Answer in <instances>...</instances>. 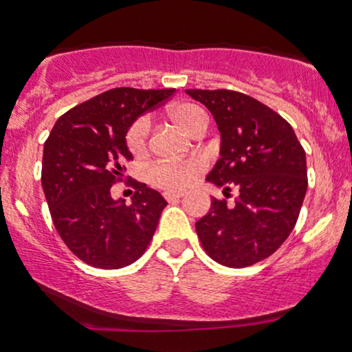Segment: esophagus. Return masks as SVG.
<instances>
[{
  "mask_svg": "<svg viewBox=\"0 0 352 352\" xmlns=\"http://www.w3.org/2000/svg\"><path fill=\"white\" fill-rule=\"evenodd\" d=\"M184 195H185L184 192H165L164 193L165 200H167V201H175V200L182 199V197H184Z\"/></svg>",
  "mask_w": 352,
  "mask_h": 352,
  "instance_id": "obj_1",
  "label": "esophagus"
}]
</instances>
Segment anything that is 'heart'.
<instances>
[{"instance_id":"obj_1","label":"heart","mask_w":352,"mask_h":352,"mask_svg":"<svg viewBox=\"0 0 352 352\" xmlns=\"http://www.w3.org/2000/svg\"><path fill=\"white\" fill-rule=\"evenodd\" d=\"M170 117L190 135L195 134L201 127L208 125V116L205 111L195 104L182 102L170 109ZM148 131H151V120L147 116L139 117L134 124L129 127L125 142L129 151L134 155H142L147 151ZM205 168V160L200 157H188V159L177 160H159L148 168V180L155 187L170 190H184L190 187Z\"/></svg>"}]
</instances>
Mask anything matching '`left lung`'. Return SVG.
I'll return each mask as SVG.
<instances>
[{
  "instance_id": "1",
  "label": "left lung",
  "mask_w": 352,
  "mask_h": 352,
  "mask_svg": "<svg viewBox=\"0 0 352 352\" xmlns=\"http://www.w3.org/2000/svg\"><path fill=\"white\" fill-rule=\"evenodd\" d=\"M212 112L220 131V159L207 182L240 195L230 207L212 199L195 223L217 263L245 268L276 252L296 225L308 188L306 153L293 127L260 100L236 91L187 89Z\"/></svg>"
}]
</instances>
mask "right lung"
Wrapping results in <instances>:
<instances>
[{"mask_svg":"<svg viewBox=\"0 0 352 352\" xmlns=\"http://www.w3.org/2000/svg\"><path fill=\"white\" fill-rule=\"evenodd\" d=\"M175 89L116 87L72 107L52 127L43 152L41 182L59 236L79 260L119 270L142 256L167 201L134 182L132 204L111 187L132 160L125 135L137 117Z\"/></svg>","mask_w":352,"mask_h":352,"instance_id":"1","label":"right lung"}]
</instances>
